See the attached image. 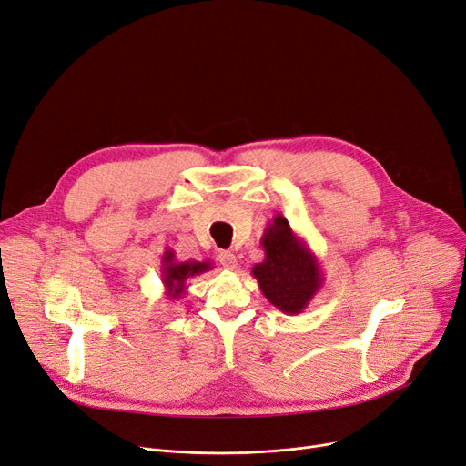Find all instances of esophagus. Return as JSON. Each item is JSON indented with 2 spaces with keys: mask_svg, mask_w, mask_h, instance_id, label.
Returning a JSON list of instances; mask_svg holds the SVG:
<instances>
[{
  "mask_svg": "<svg viewBox=\"0 0 466 466\" xmlns=\"http://www.w3.org/2000/svg\"><path fill=\"white\" fill-rule=\"evenodd\" d=\"M218 262H220V266L227 268V270H234V268L238 266V258H236V255L230 253V251H223V253H220V255H218Z\"/></svg>",
  "mask_w": 466,
  "mask_h": 466,
  "instance_id": "obj_1",
  "label": "esophagus"
}]
</instances>
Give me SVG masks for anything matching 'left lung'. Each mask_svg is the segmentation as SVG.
<instances>
[{"label":"left lung","instance_id":"8db88e82","mask_svg":"<svg viewBox=\"0 0 466 466\" xmlns=\"http://www.w3.org/2000/svg\"><path fill=\"white\" fill-rule=\"evenodd\" d=\"M264 260L251 274L262 295L287 315L302 313L325 283L321 264L308 243L292 232L289 220L276 215L260 238Z\"/></svg>","mask_w":466,"mask_h":466}]
</instances>
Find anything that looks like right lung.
<instances>
[{"mask_svg": "<svg viewBox=\"0 0 466 466\" xmlns=\"http://www.w3.org/2000/svg\"><path fill=\"white\" fill-rule=\"evenodd\" d=\"M211 270V262L204 260H187V262H177L176 253L171 249H166L162 255V283L166 289V297L169 300H179L187 295V279L200 276L204 272Z\"/></svg>", "mask_w": 466, "mask_h": 466, "instance_id": "1", "label": "right lung"}]
</instances>
